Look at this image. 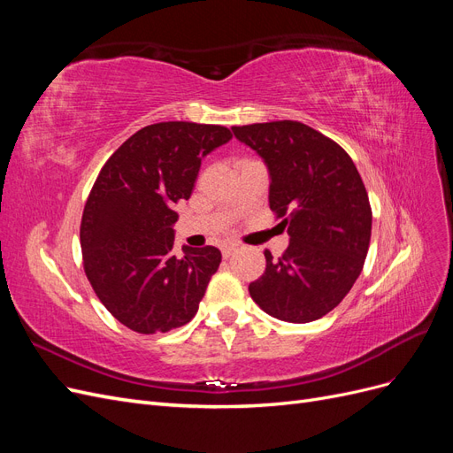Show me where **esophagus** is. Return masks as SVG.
<instances>
[{"instance_id":"1","label":"esophagus","mask_w":453,"mask_h":453,"mask_svg":"<svg viewBox=\"0 0 453 453\" xmlns=\"http://www.w3.org/2000/svg\"><path fill=\"white\" fill-rule=\"evenodd\" d=\"M234 253H236V245H225V248H223V257L225 258L232 257Z\"/></svg>"}]
</instances>
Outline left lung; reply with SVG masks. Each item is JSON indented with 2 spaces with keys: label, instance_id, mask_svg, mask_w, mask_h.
<instances>
[{
  "label": "left lung",
  "instance_id": "1",
  "mask_svg": "<svg viewBox=\"0 0 453 453\" xmlns=\"http://www.w3.org/2000/svg\"><path fill=\"white\" fill-rule=\"evenodd\" d=\"M270 173V210L287 226L289 248L250 295L268 315L310 323L334 310L363 270L372 210L361 175L336 142L298 120L232 127Z\"/></svg>",
  "mask_w": 453,
  "mask_h": 453
}]
</instances>
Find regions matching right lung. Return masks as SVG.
Returning <instances> with one entry per match:
<instances>
[{
	"label": "right lung",
	"instance_id": "1",
	"mask_svg": "<svg viewBox=\"0 0 453 453\" xmlns=\"http://www.w3.org/2000/svg\"><path fill=\"white\" fill-rule=\"evenodd\" d=\"M232 138L219 125L170 120L145 127L109 157L81 219L85 273L100 303L140 334L195 318L221 251L173 253V205L188 200L202 158Z\"/></svg>",
	"mask_w": 453,
	"mask_h": 453
}]
</instances>
